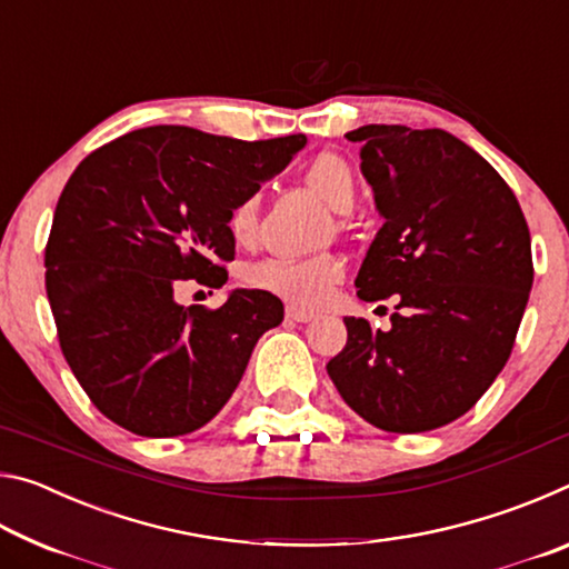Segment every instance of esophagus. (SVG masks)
I'll use <instances>...</instances> for the list:
<instances>
[{"instance_id":"obj_1","label":"esophagus","mask_w":569,"mask_h":569,"mask_svg":"<svg viewBox=\"0 0 569 569\" xmlns=\"http://www.w3.org/2000/svg\"><path fill=\"white\" fill-rule=\"evenodd\" d=\"M286 316H288V319H291V321H298V323H308V321L316 319L313 311H306V308H296V306L288 308Z\"/></svg>"}]
</instances>
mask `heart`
Returning a JSON list of instances; mask_svg holds the SVG:
<instances>
[{
  "instance_id": "b5f03b06",
  "label": "heart",
  "mask_w": 569,
  "mask_h": 569,
  "mask_svg": "<svg viewBox=\"0 0 569 569\" xmlns=\"http://www.w3.org/2000/svg\"><path fill=\"white\" fill-rule=\"evenodd\" d=\"M303 180L336 213H349L359 198V182H356L351 166L333 152H321L319 158L308 162ZM226 226L238 246H253L258 238V198L246 196L233 203L228 210ZM341 276V258L321 253L311 258H268V261L248 266L243 281L250 288H261V291L291 298V301L313 303Z\"/></svg>"
}]
</instances>
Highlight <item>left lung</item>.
<instances>
[{"mask_svg": "<svg viewBox=\"0 0 569 569\" xmlns=\"http://www.w3.org/2000/svg\"><path fill=\"white\" fill-rule=\"evenodd\" d=\"M361 172L383 226L356 276L361 301L393 298L391 329L343 319L326 363L343 401L393 435L431 431L481 399L512 353L532 288V246L515 192L445 130L363 124Z\"/></svg>", "mask_w": 569, "mask_h": 569, "instance_id": "8db88e82", "label": "left lung"}]
</instances>
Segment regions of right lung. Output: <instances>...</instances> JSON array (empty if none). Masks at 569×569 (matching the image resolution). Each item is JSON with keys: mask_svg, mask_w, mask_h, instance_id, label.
<instances>
[{"mask_svg": "<svg viewBox=\"0 0 569 569\" xmlns=\"http://www.w3.org/2000/svg\"><path fill=\"white\" fill-rule=\"evenodd\" d=\"M306 134L236 140L182 124L122 134L67 180L44 248L47 298L74 379L118 427L182 437L226 407L258 339L283 321L268 291L180 306L196 278L220 288L236 240L226 218L281 172Z\"/></svg>", "mask_w": 569, "mask_h": 569, "instance_id": "add662e5", "label": "right lung"}]
</instances>
